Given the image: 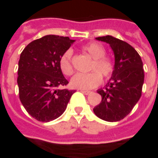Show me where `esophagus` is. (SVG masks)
<instances>
[{
	"label": "esophagus",
	"mask_w": 158,
	"mask_h": 158,
	"mask_svg": "<svg viewBox=\"0 0 158 158\" xmlns=\"http://www.w3.org/2000/svg\"><path fill=\"white\" fill-rule=\"evenodd\" d=\"M80 91L84 93V94H85V95H89V94L92 93V91H90V90H85V89H81Z\"/></svg>",
	"instance_id": "obj_1"
}]
</instances>
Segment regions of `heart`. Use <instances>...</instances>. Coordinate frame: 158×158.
<instances>
[{
    "mask_svg": "<svg viewBox=\"0 0 158 158\" xmlns=\"http://www.w3.org/2000/svg\"><path fill=\"white\" fill-rule=\"evenodd\" d=\"M83 52L89 54L94 60L90 66L89 73H78L71 79V85L73 88L88 89L96 88L102 83V77L105 80L109 79L114 72V62L113 59L106 56V49L98 42H90L82 47ZM73 51L69 49L63 52L59 59V68L63 74L67 76L73 73L72 63Z\"/></svg>",
    "mask_w": 158,
    "mask_h": 158,
    "instance_id": "obj_1",
    "label": "heart"
}]
</instances>
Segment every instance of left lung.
I'll return each instance as SVG.
<instances>
[{
  "label": "left lung",
  "mask_w": 158,
  "mask_h": 158,
  "mask_svg": "<svg viewBox=\"0 0 158 158\" xmlns=\"http://www.w3.org/2000/svg\"><path fill=\"white\" fill-rule=\"evenodd\" d=\"M96 39L110 45L115 56V69L105 88L97 90L102 102L93 111L105 121H120L132 111L141 96L145 77L143 62L127 42L111 35Z\"/></svg>",
  "instance_id": "left-lung-1"
}]
</instances>
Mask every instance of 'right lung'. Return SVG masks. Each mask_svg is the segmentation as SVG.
Here are the masks:
<instances>
[{
    "instance_id": "right-lung-1",
    "label": "right lung",
    "mask_w": 158,
    "mask_h": 158,
    "mask_svg": "<svg viewBox=\"0 0 158 158\" xmlns=\"http://www.w3.org/2000/svg\"><path fill=\"white\" fill-rule=\"evenodd\" d=\"M73 40L45 35L30 42L20 55L18 70L19 98L30 116L40 122L57 118L66 110L75 90L60 89L67 85L59 68V59Z\"/></svg>"
}]
</instances>
